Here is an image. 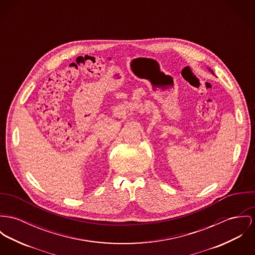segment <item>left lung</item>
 I'll use <instances>...</instances> for the list:
<instances>
[{
    "label": "left lung",
    "instance_id": "obj_1",
    "mask_svg": "<svg viewBox=\"0 0 255 255\" xmlns=\"http://www.w3.org/2000/svg\"><path fill=\"white\" fill-rule=\"evenodd\" d=\"M210 71H211V69H210ZM211 72H213V71H211ZM214 74V73H213Z\"/></svg>",
    "mask_w": 255,
    "mask_h": 255
}]
</instances>
